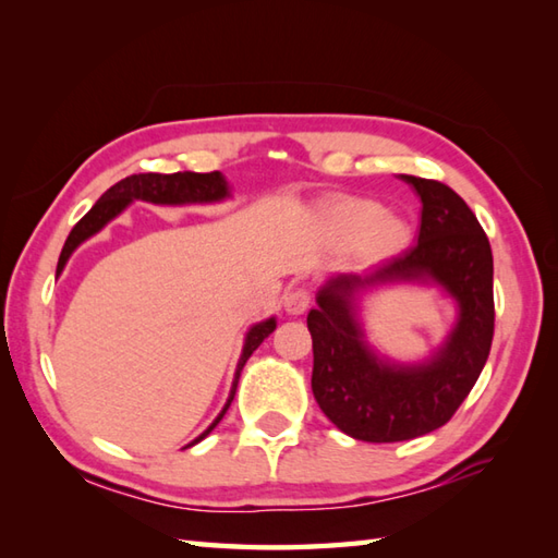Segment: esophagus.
I'll return each mask as SVG.
<instances>
[{
    "mask_svg": "<svg viewBox=\"0 0 558 558\" xmlns=\"http://www.w3.org/2000/svg\"><path fill=\"white\" fill-rule=\"evenodd\" d=\"M312 304V294L306 288H292L286 292V312L298 316V314H304L306 310H310Z\"/></svg>",
    "mask_w": 558,
    "mask_h": 558,
    "instance_id": "1",
    "label": "esophagus"
}]
</instances>
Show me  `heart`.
I'll use <instances>...</instances> for the list:
<instances>
[{
	"label": "heart",
	"instance_id": "b5f03b06",
	"mask_svg": "<svg viewBox=\"0 0 558 558\" xmlns=\"http://www.w3.org/2000/svg\"><path fill=\"white\" fill-rule=\"evenodd\" d=\"M328 232L340 246L360 242L369 260L396 256L410 240L408 225L369 198H342L328 213Z\"/></svg>",
	"mask_w": 558,
	"mask_h": 558
}]
</instances>
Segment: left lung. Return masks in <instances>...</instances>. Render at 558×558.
<instances>
[{
  "label": "left lung",
  "mask_w": 558,
  "mask_h": 558,
  "mask_svg": "<svg viewBox=\"0 0 558 558\" xmlns=\"http://www.w3.org/2000/svg\"><path fill=\"white\" fill-rule=\"evenodd\" d=\"M422 198L417 244L369 276H342L306 316L314 342L312 390L340 432L372 444L408 441L444 426L487 364L494 338V258L475 213L453 189L402 174ZM432 277L461 304L459 326L429 365L390 367L373 357L349 298L362 284Z\"/></svg>",
  "instance_id": "1"
}]
</instances>
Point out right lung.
Returning a JSON list of instances; mask_svg holds the SVG:
<instances>
[{
  "instance_id": "right-lung-1",
  "label": "right lung",
  "mask_w": 558,
  "mask_h": 558,
  "mask_svg": "<svg viewBox=\"0 0 558 558\" xmlns=\"http://www.w3.org/2000/svg\"><path fill=\"white\" fill-rule=\"evenodd\" d=\"M225 196H228V184H225L220 172H206V174H198V172H172V174L141 172V174L124 177L122 182H117L114 186H110L108 192H105L96 201V206H93L86 213V216H83L74 225V230L69 232L62 254H59V260H57V276H59V272H62V268L66 264V258L71 256V252H74V248L83 240H88L90 234H96L105 222H110L114 216H120L129 201L144 198V201H150V204H208V201H220ZM272 328H276V318H268V322L256 324L252 330H248L246 340H244V350H242L240 364H236L234 381H232V390H230L228 402H225V408L218 414V420L213 422L208 429L201 434L198 438H194V441L189 444V446L198 444L201 438H206L213 429H216L218 422L222 420V414L228 412L230 402L234 398V390H236V384H240V374L244 369L246 360L252 357V352L272 333Z\"/></svg>"
}]
</instances>
